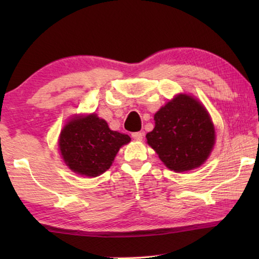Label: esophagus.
Segmentation results:
<instances>
[{
  "label": "esophagus",
  "mask_w": 259,
  "mask_h": 259,
  "mask_svg": "<svg viewBox=\"0 0 259 259\" xmlns=\"http://www.w3.org/2000/svg\"><path fill=\"white\" fill-rule=\"evenodd\" d=\"M131 137H133L135 140H142L143 137H144V133H142V131H138V133H133L131 134Z\"/></svg>",
  "instance_id": "34e87169"
}]
</instances>
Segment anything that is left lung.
Here are the masks:
<instances>
[{"label": "left lung", "mask_w": 259, "mask_h": 259, "mask_svg": "<svg viewBox=\"0 0 259 259\" xmlns=\"http://www.w3.org/2000/svg\"><path fill=\"white\" fill-rule=\"evenodd\" d=\"M155 126L146 135L147 144L161 161L176 172L198 168L214 144V129L202 104L179 95L154 115Z\"/></svg>", "instance_id": "obj_1"}]
</instances>
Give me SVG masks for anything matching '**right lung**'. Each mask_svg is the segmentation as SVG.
Instances as JSON below:
<instances>
[{
	"label": "right lung",
	"instance_id": "right-lung-1",
	"mask_svg": "<svg viewBox=\"0 0 259 259\" xmlns=\"http://www.w3.org/2000/svg\"><path fill=\"white\" fill-rule=\"evenodd\" d=\"M130 137L108 128L96 114L75 117L64 126L59 148L69 169L88 177H96L109 169L120 147Z\"/></svg>",
	"mask_w": 259,
	"mask_h": 259
}]
</instances>
